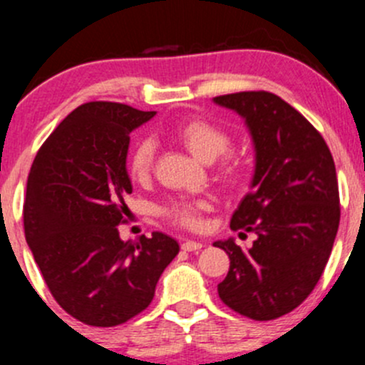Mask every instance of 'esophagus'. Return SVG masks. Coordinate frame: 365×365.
<instances>
[{
    "label": "esophagus",
    "instance_id": "34e87169",
    "mask_svg": "<svg viewBox=\"0 0 365 365\" xmlns=\"http://www.w3.org/2000/svg\"><path fill=\"white\" fill-rule=\"evenodd\" d=\"M203 247V244L201 242H194V240H185L182 244V249L187 252H194V251H200V249Z\"/></svg>",
    "mask_w": 365,
    "mask_h": 365
}]
</instances>
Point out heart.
Listing matches in <instances>:
<instances>
[{"label": "heart", "instance_id": "obj_1", "mask_svg": "<svg viewBox=\"0 0 365 365\" xmlns=\"http://www.w3.org/2000/svg\"><path fill=\"white\" fill-rule=\"evenodd\" d=\"M173 135L178 139L194 157L203 162H213L230 150L231 135L226 128L206 118H189L173 128ZM155 159V143L143 138L132 146L128 155V173L138 182H145L150 176ZM245 164L238 155H224L219 165V178L227 185H237L244 178ZM203 201H175L164 208V215L171 222L183 227H197L201 222Z\"/></svg>", "mask_w": 365, "mask_h": 365}]
</instances>
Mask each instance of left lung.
Here are the masks:
<instances>
[{
    "instance_id": "obj_1",
    "label": "left lung",
    "mask_w": 365,
    "mask_h": 365,
    "mask_svg": "<svg viewBox=\"0 0 365 365\" xmlns=\"http://www.w3.org/2000/svg\"><path fill=\"white\" fill-rule=\"evenodd\" d=\"M213 102L244 118L256 159L251 192L230 224L256 240L251 249L233 238L213 244L230 256L217 292L238 314L281 318L311 295L332 252L341 219L336 164L322 134L277 95L240 91Z\"/></svg>"
}]
</instances>
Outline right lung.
<instances>
[{"label": "right lung", "mask_w": 365, "mask_h": 365, "mask_svg": "<svg viewBox=\"0 0 365 365\" xmlns=\"http://www.w3.org/2000/svg\"><path fill=\"white\" fill-rule=\"evenodd\" d=\"M155 116L88 102L54 128L33 160L24 235L54 300L79 322L116 327L145 311L180 245L168 235L123 242L118 224L132 192L130 132Z\"/></svg>", "instance_id": "right-lung-1"}]
</instances>
